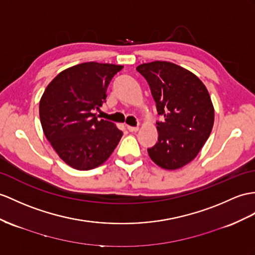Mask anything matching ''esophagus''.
Masks as SVG:
<instances>
[{"label":"esophagus","mask_w":255,"mask_h":255,"mask_svg":"<svg viewBox=\"0 0 255 255\" xmlns=\"http://www.w3.org/2000/svg\"><path fill=\"white\" fill-rule=\"evenodd\" d=\"M127 128L128 129L129 132H137L138 129H139V128H138V127H129V126H128V127H127Z\"/></svg>","instance_id":"obj_1"}]
</instances>
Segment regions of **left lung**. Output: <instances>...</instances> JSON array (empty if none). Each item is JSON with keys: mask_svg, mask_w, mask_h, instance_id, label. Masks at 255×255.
Returning a JSON list of instances; mask_svg holds the SVG:
<instances>
[{"mask_svg": "<svg viewBox=\"0 0 255 255\" xmlns=\"http://www.w3.org/2000/svg\"><path fill=\"white\" fill-rule=\"evenodd\" d=\"M150 86L158 115V141L148 149L150 159L165 170H177L199 153L211 134L214 107L209 92L196 74L170 61L136 67Z\"/></svg>", "mask_w": 255, "mask_h": 255, "instance_id": "obj_1", "label": "left lung"}]
</instances>
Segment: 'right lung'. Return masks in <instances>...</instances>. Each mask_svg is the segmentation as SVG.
I'll use <instances>...</instances> for the list:
<instances>
[{
  "instance_id": "right-lung-1",
  "label": "right lung",
  "mask_w": 255,
  "mask_h": 255,
  "mask_svg": "<svg viewBox=\"0 0 255 255\" xmlns=\"http://www.w3.org/2000/svg\"><path fill=\"white\" fill-rule=\"evenodd\" d=\"M123 68L95 61L67 68L56 76L40 99L45 137L69 166L88 171L102 165L123 133L116 124L97 120L95 109L106 101L111 79Z\"/></svg>"
}]
</instances>
